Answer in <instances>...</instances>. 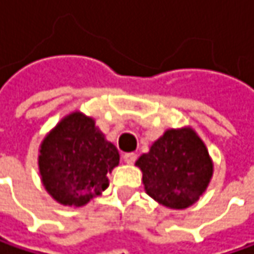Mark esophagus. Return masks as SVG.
<instances>
[{
	"label": "esophagus",
	"instance_id": "obj_1",
	"mask_svg": "<svg viewBox=\"0 0 254 254\" xmlns=\"http://www.w3.org/2000/svg\"><path fill=\"white\" fill-rule=\"evenodd\" d=\"M122 158H124V160L127 162V165H132V163H135V160H136V158H138V156H136V153H133V152H129V153H125Z\"/></svg>",
	"mask_w": 254,
	"mask_h": 254
}]
</instances>
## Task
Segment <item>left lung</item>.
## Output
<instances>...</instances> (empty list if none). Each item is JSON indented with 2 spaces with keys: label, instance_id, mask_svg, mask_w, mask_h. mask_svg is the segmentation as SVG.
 <instances>
[{
  "label": "left lung",
  "instance_id": "8db88e82",
  "mask_svg": "<svg viewBox=\"0 0 254 254\" xmlns=\"http://www.w3.org/2000/svg\"><path fill=\"white\" fill-rule=\"evenodd\" d=\"M145 190L171 209L192 206L207 189L213 162L192 127L168 129L138 160Z\"/></svg>",
  "mask_w": 254,
  "mask_h": 254
}]
</instances>
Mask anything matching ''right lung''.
<instances>
[{"label":"right lung","mask_w":254,"mask_h":254,"mask_svg":"<svg viewBox=\"0 0 254 254\" xmlns=\"http://www.w3.org/2000/svg\"><path fill=\"white\" fill-rule=\"evenodd\" d=\"M38 165L47 192L61 204L79 207L109 186L119 152L92 118L72 112L42 140Z\"/></svg>","instance_id":"obj_1"}]
</instances>
